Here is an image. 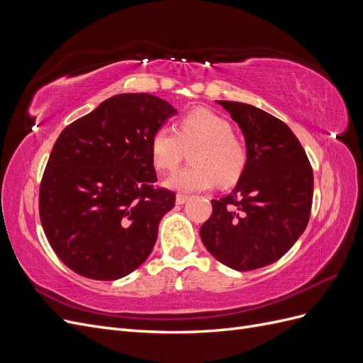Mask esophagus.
Returning a JSON list of instances; mask_svg holds the SVG:
<instances>
[{"label":"esophagus","instance_id":"obj_1","mask_svg":"<svg viewBox=\"0 0 363 363\" xmlns=\"http://www.w3.org/2000/svg\"><path fill=\"white\" fill-rule=\"evenodd\" d=\"M189 200V195H183V194H179L177 196H175V203H177L179 206H182V204H184L186 201Z\"/></svg>","mask_w":363,"mask_h":363}]
</instances>
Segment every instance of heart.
Returning <instances> with one entry per match:
<instances>
[{"mask_svg": "<svg viewBox=\"0 0 363 363\" xmlns=\"http://www.w3.org/2000/svg\"><path fill=\"white\" fill-rule=\"evenodd\" d=\"M177 134L159 127L151 136L152 163L157 169L172 171L179 167L186 150L191 151L194 167L169 175L164 184L179 192H200L221 184L235 183L247 163L242 142L233 133L227 119L207 108H196L177 123Z\"/></svg>", "mask_w": 363, "mask_h": 363, "instance_id": "obj_1", "label": "heart"}]
</instances>
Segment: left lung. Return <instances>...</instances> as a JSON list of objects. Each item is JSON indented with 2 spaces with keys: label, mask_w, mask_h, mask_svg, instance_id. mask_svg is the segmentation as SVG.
Listing matches in <instances>:
<instances>
[{
  "label": "left lung",
  "mask_w": 363,
  "mask_h": 363,
  "mask_svg": "<svg viewBox=\"0 0 363 363\" xmlns=\"http://www.w3.org/2000/svg\"><path fill=\"white\" fill-rule=\"evenodd\" d=\"M216 103L242 131L247 163L235 189L212 200L200 236L225 267L263 268L286 255L306 230L313 172L300 140L280 119L251 104Z\"/></svg>",
  "instance_id": "8db88e82"
}]
</instances>
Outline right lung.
Listing matches in <instances>:
<instances>
[{"label":"right lung","instance_id":"1","mask_svg":"<svg viewBox=\"0 0 363 363\" xmlns=\"http://www.w3.org/2000/svg\"><path fill=\"white\" fill-rule=\"evenodd\" d=\"M177 115L150 94H119L65 128L39 191L43 232L57 257L92 280H118L147 260L175 194L157 182L150 140Z\"/></svg>","mask_w":363,"mask_h":363}]
</instances>
